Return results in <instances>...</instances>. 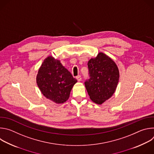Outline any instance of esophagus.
Wrapping results in <instances>:
<instances>
[{"mask_svg":"<svg viewBox=\"0 0 154 154\" xmlns=\"http://www.w3.org/2000/svg\"><path fill=\"white\" fill-rule=\"evenodd\" d=\"M76 79H77V80H78V82H80V81L82 80V77H81V75H77V76L76 77Z\"/></svg>","mask_w":154,"mask_h":154,"instance_id":"1","label":"esophagus"}]
</instances>
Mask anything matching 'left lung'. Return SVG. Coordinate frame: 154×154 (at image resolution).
<instances>
[{"instance_id":"obj_1","label":"left lung","mask_w":154,"mask_h":154,"mask_svg":"<svg viewBox=\"0 0 154 154\" xmlns=\"http://www.w3.org/2000/svg\"><path fill=\"white\" fill-rule=\"evenodd\" d=\"M89 79L85 85L90 99L102 104L111 97L117 87L119 72L116 63L105 54L100 52L88 63Z\"/></svg>"}]
</instances>
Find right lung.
I'll list each match as a JSON object with an SVG mask.
<instances>
[{"instance_id":"1","label":"right lung","mask_w":154,"mask_h":154,"mask_svg":"<svg viewBox=\"0 0 154 154\" xmlns=\"http://www.w3.org/2000/svg\"><path fill=\"white\" fill-rule=\"evenodd\" d=\"M77 82L60 61L51 56L44 60L36 76V83L42 94L57 103H63L68 99Z\"/></svg>"}]
</instances>
